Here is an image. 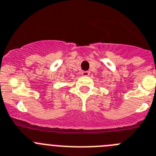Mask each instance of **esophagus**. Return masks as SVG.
I'll return each mask as SVG.
<instances>
[{
	"label": "esophagus",
	"instance_id": "obj_1",
	"mask_svg": "<svg viewBox=\"0 0 156 156\" xmlns=\"http://www.w3.org/2000/svg\"><path fill=\"white\" fill-rule=\"evenodd\" d=\"M89 74H90L89 71H82V75H83V76H88Z\"/></svg>",
	"mask_w": 156,
	"mask_h": 156
}]
</instances>
